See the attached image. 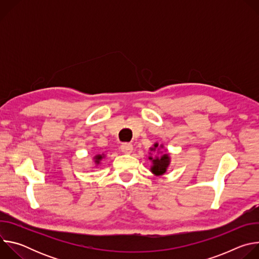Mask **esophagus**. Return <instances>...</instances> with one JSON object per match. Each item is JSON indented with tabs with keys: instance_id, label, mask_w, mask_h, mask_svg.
<instances>
[{
	"instance_id": "1",
	"label": "esophagus",
	"mask_w": 259,
	"mask_h": 259,
	"mask_svg": "<svg viewBox=\"0 0 259 259\" xmlns=\"http://www.w3.org/2000/svg\"><path fill=\"white\" fill-rule=\"evenodd\" d=\"M121 150H122V152L124 153V154H131L132 152H133V145L131 144V143H128V142H126V143H123L122 145H121Z\"/></svg>"
}]
</instances>
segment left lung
Segmentation results:
<instances>
[{"instance_id": "obj_1", "label": "left lung", "mask_w": 259, "mask_h": 259, "mask_svg": "<svg viewBox=\"0 0 259 259\" xmlns=\"http://www.w3.org/2000/svg\"><path fill=\"white\" fill-rule=\"evenodd\" d=\"M163 149V144L160 145V149H159V143L156 142L154 144V147H151V152H158L156 153V156H150L149 157V160L152 161V166H151V171L153 174H155L156 176H159V175H163L166 173L169 165H170V162H171V159H170V156L169 154L167 153H164L161 152L160 150ZM158 155H157L156 154ZM151 154V153H150Z\"/></svg>"}]
</instances>
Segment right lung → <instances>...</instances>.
<instances>
[{
    "label": "right lung",
    "instance_id": "1",
    "mask_svg": "<svg viewBox=\"0 0 259 259\" xmlns=\"http://www.w3.org/2000/svg\"><path fill=\"white\" fill-rule=\"evenodd\" d=\"M105 157V155L104 154H101V155H96L95 157H94V163L96 164V165H99L100 164V162H101V160L103 159Z\"/></svg>",
    "mask_w": 259,
    "mask_h": 259
}]
</instances>
